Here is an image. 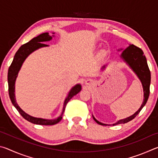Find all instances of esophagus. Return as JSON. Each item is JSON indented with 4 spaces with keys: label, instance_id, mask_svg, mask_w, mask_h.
I'll use <instances>...</instances> for the list:
<instances>
[{
    "label": "esophagus",
    "instance_id": "34e87169",
    "mask_svg": "<svg viewBox=\"0 0 158 158\" xmlns=\"http://www.w3.org/2000/svg\"><path fill=\"white\" fill-rule=\"evenodd\" d=\"M85 82H86V84H89V83H90V80H89V79H88V80H87V81H85Z\"/></svg>",
    "mask_w": 158,
    "mask_h": 158
}]
</instances>
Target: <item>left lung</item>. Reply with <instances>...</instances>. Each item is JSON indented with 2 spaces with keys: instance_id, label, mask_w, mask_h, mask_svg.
Masks as SVG:
<instances>
[{
  "instance_id": "1",
  "label": "left lung",
  "mask_w": 158,
  "mask_h": 158,
  "mask_svg": "<svg viewBox=\"0 0 158 158\" xmlns=\"http://www.w3.org/2000/svg\"><path fill=\"white\" fill-rule=\"evenodd\" d=\"M118 51H120L118 49ZM121 58L126 63L130 68L132 69L138 78L140 79V81L142 84L143 90V101L141 107L137 111H136L135 114L130 117H127L126 118L119 120L116 123L113 124V125H116L118 124L126 123L132 121V119L137 116L140 111L142 109L148 100L149 94H150V84H151V72L148 68V64L146 56L143 54V51L140 48L136 47L134 44H130V46L126 48L123 52H122L121 55ZM106 65H104L102 69H105ZM93 119L95 121L101 125H107L106 124H104L102 123L97 121L95 118V117L93 116Z\"/></svg>"
}]
</instances>
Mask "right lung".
Returning <instances> with one entry per match:
<instances>
[{
  "label": "right lung",
  "mask_w": 158,
  "mask_h": 158,
  "mask_svg": "<svg viewBox=\"0 0 158 158\" xmlns=\"http://www.w3.org/2000/svg\"><path fill=\"white\" fill-rule=\"evenodd\" d=\"M53 34H54L53 33ZM54 37V35H52ZM52 39V37L50 36L49 35V33H44L42 34L39 35L38 36L34 37L29 41L27 43L23 44L22 46H21L19 49L16 52L14 59L12 60V63L10 65V68L8 69V74H7V81H8V92L10 98L11 100V102L12 105L15 106V107L17 109L21 116H23V118L27 120L28 121L32 123L37 124V125H52L58 123V122L60 121V120L62 119L63 114L65 111V106L69 102L70 99L77 95V93H79L81 90V85L80 84H77L74 85V87L72 88L70 91L69 92L68 96L65 98V101H64L63 104V108L62 113L58 116L57 118L49 120V119H44L40 118H35L30 116V115L25 113L22 109H21L19 106L18 104L16 102L15 99V81L16 79L18 76V73L19 72L20 69L22 66L23 63L24 62L26 58H27L29 55L31 54L32 52H33L34 51L40 49L41 47H48L47 44H45L42 42L49 41Z\"/></svg>",
  "instance_id": "right-lung-1"
}]
</instances>
